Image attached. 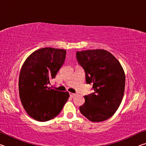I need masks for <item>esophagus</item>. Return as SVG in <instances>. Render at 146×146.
I'll return each instance as SVG.
<instances>
[{"label":"esophagus","instance_id":"esophagus-1","mask_svg":"<svg viewBox=\"0 0 146 146\" xmlns=\"http://www.w3.org/2000/svg\"><path fill=\"white\" fill-rule=\"evenodd\" d=\"M76 95H77V94H76V93H70V97H75V96H76Z\"/></svg>","mask_w":146,"mask_h":146}]
</instances>
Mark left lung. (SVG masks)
Instances as JSON below:
<instances>
[{
    "instance_id": "obj_1",
    "label": "left lung",
    "mask_w": 146,
    "mask_h": 146,
    "mask_svg": "<svg viewBox=\"0 0 146 146\" xmlns=\"http://www.w3.org/2000/svg\"><path fill=\"white\" fill-rule=\"evenodd\" d=\"M76 60L84 70L87 84L94 92L84 96L80 111L91 122L112 117L119 107L125 89V73L119 62L104 49L77 51Z\"/></svg>"
}]
</instances>
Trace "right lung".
<instances>
[{"mask_svg":"<svg viewBox=\"0 0 146 146\" xmlns=\"http://www.w3.org/2000/svg\"><path fill=\"white\" fill-rule=\"evenodd\" d=\"M66 51L44 48L31 53L21 68L19 95L27 113L33 119L46 122L57 116L70 94L48 87L65 61Z\"/></svg>","mask_w":146,"mask_h":146,"instance_id":"add662e5","label":"right lung"}]
</instances>
